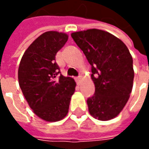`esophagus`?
<instances>
[{
	"instance_id": "34e87169",
	"label": "esophagus",
	"mask_w": 149,
	"mask_h": 149,
	"mask_svg": "<svg viewBox=\"0 0 149 149\" xmlns=\"http://www.w3.org/2000/svg\"><path fill=\"white\" fill-rule=\"evenodd\" d=\"M75 81H76V82H77V84L79 85L80 83H81V77H77L75 78Z\"/></svg>"
}]
</instances>
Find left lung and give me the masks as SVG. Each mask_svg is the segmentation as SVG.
I'll return each mask as SVG.
<instances>
[{"mask_svg": "<svg viewBox=\"0 0 149 149\" xmlns=\"http://www.w3.org/2000/svg\"><path fill=\"white\" fill-rule=\"evenodd\" d=\"M71 37L91 65L95 93L88 98V111L100 120L114 118L132 88L134 71L129 50L117 37L100 29L76 32Z\"/></svg>", "mask_w": 149, "mask_h": 149, "instance_id": "8db88e82", "label": "left lung"}]
</instances>
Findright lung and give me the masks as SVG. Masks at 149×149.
I'll return each mask as SVG.
<instances>
[{
	"instance_id": "right-lung-1",
	"label": "right lung",
	"mask_w": 149,
	"mask_h": 149,
	"mask_svg": "<svg viewBox=\"0 0 149 149\" xmlns=\"http://www.w3.org/2000/svg\"><path fill=\"white\" fill-rule=\"evenodd\" d=\"M68 35L56 31L41 34L24 52L18 69V81L29 105L46 121H58L67 115L76 83L62 76L56 62V52Z\"/></svg>"
}]
</instances>
